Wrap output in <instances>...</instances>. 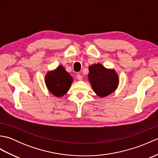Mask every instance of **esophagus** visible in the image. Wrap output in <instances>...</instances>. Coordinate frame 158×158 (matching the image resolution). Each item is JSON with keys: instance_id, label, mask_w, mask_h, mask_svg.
Instances as JSON below:
<instances>
[{"instance_id": "34e87169", "label": "esophagus", "mask_w": 158, "mask_h": 158, "mask_svg": "<svg viewBox=\"0 0 158 158\" xmlns=\"http://www.w3.org/2000/svg\"><path fill=\"white\" fill-rule=\"evenodd\" d=\"M77 79H78V80H79V81H81V80L83 79V76L80 75V74H77Z\"/></svg>"}]
</instances>
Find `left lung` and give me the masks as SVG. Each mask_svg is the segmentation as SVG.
Instances as JSON below:
<instances>
[{"instance_id":"left-lung-1","label":"left lung","mask_w":158,"mask_h":158,"mask_svg":"<svg viewBox=\"0 0 158 158\" xmlns=\"http://www.w3.org/2000/svg\"><path fill=\"white\" fill-rule=\"evenodd\" d=\"M88 76L94 92L100 98L115 92L119 85V77L115 70L106 69L100 63L89 66Z\"/></svg>"}]
</instances>
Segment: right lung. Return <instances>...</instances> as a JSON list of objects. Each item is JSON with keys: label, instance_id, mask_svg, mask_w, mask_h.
<instances>
[{"label": "right lung", "instance_id": "1", "mask_svg": "<svg viewBox=\"0 0 158 158\" xmlns=\"http://www.w3.org/2000/svg\"><path fill=\"white\" fill-rule=\"evenodd\" d=\"M73 81V77L62 65L48 72L45 77V85L49 92L58 98L66 94Z\"/></svg>", "mask_w": 158, "mask_h": 158}]
</instances>
